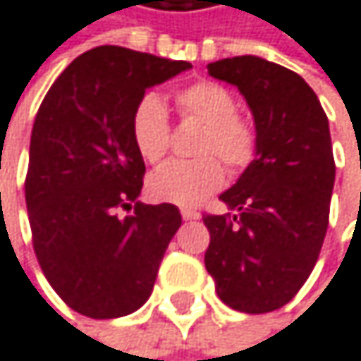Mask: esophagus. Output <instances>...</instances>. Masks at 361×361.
Segmentation results:
<instances>
[{"label":"esophagus","instance_id":"34e87169","mask_svg":"<svg viewBox=\"0 0 361 361\" xmlns=\"http://www.w3.org/2000/svg\"><path fill=\"white\" fill-rule=\"evenodd\" d=\"M180 216H183L185 221H195V219H200V212H197V210H191V208H183V210H180Z\"/></svg>","mask_w":361,"mask_h":361}]
</instances>
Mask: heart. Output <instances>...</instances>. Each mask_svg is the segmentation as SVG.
Segmentation results:
<instances>
[{
	"instance_id": "obj_1",
	"label": "heart",
	"mask_w": 361,
	"mask_h": 361,
	"mask_svg": "<svg viewBox=\"0 0 361 361\" xmlns=\"http://www.w3.org/2000/svg\"><path fill=\"white\" fill-rule=\"evenodd\" d=\"M176 106L185 118L204 125L197 155L193 161H168L149 176V193L157 202L176 206H197L225 183L221 159L232 172L247 170L257 155V133L238 114L236 97L219 82L200 80L176 93ZM131 142L138 155L157 164L170 149V123L164 102L145 95L131 112ZM219 157L218 160L216 157Z\"/></svg>"
}]
</instances>
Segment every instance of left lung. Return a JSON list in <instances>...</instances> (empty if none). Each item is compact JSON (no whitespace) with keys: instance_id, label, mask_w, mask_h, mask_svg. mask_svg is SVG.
Returning <instances> with one entry per match:
<instances>
[{"instance_id":"1","label":"left lung","mask_w":361,"mask_h":361,"mask_svg":"<svg viewBox=\"0 0 361 361\" xmlns=\"http://www.w3.org/2000/svg\"><path fill=\"white\" fill-rule=\"evenodd\" d=\"M208 74L245 95L257 155L219 197L234 214H204V264L228 306L270 312L306 283L328 232L336 174L328 116L304 78L279 63L245 55L208 63Z\"/></svg>"}]
</instances>
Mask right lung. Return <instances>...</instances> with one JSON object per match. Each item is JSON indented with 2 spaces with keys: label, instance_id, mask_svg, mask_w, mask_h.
Wrapping results in <instances>:
<instances>
[{
  "label": "right lung",
  "instance_id": "right-lung-1",
  "mask_svg": "<svg viewBox=\"0 0 361 361\" xmlns=\"http://www.w3.org/2000/svg\"><path fill=\"white\" fill-rule=\"evenodd\" d=\"M123 47L76 57L31 129L25 202L37 264L59 298L91 319L138 310L180 228L174 204H142L145 159L129 121L147 89L189 70Z\"/></svg>",
  "mask_w": 361,
  "mask_h": 361
}]
</instances>
